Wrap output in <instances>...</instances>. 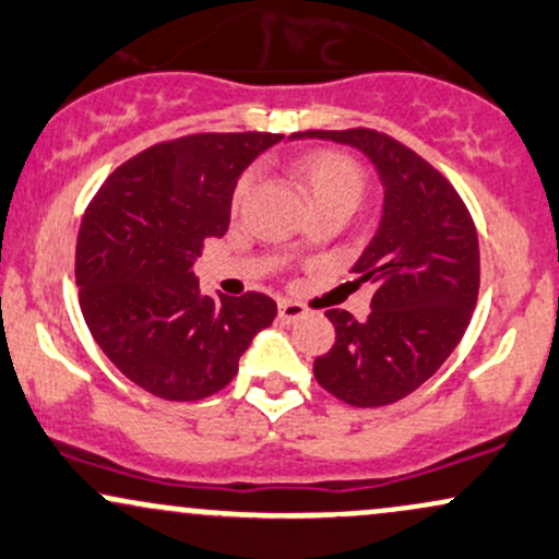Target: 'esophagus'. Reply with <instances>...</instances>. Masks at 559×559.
I'll return each instance as SVG.
<instances>
[{"label":"esophagus","instance_id":"1","mask_svg":"<svg viewBox=\"0 0 559 559\" xmlns=\"http://www.w3.org/2000/svg\"><path fill=\"white\" fill-rule=\"evenodd\" d=\"M307 314V307L299 305V301H288V299H281L278 301V318L284 322H297Z\"/></svg>","mask_w":559,"mask_h":559}]
</instances>
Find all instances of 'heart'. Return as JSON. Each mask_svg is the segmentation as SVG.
<instances>
[{"mask_svg":"<svg viewBox=\"0 0 559 559\" xmlns=\"http://www.w3.org/2000/svg\"><path fill=\"white\" fill-rule=\"evenodd\" d=\"M297 174L305 181L312 205L331 203V200H341V203L356 205L359 203L361 192H365V171L356 164L352 156L338 151H309L301 153L297 158ZM252 187V174L241 177L234 190V203H241Z\"/></svg>","mask_w":559,"mask_h":559,"instance_id":"1","label":"heart"}]
</instances>
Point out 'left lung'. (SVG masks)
Segmentation results:
<instances>
[{
	"label": "left lung",
	"instance_id": "left-lung-1",
	"mask_svg": "<svg viewBox=\"0 0 559 559\" xmlns=\"http://www.w3.org/2000/svg\"><path fill=\"white\" fill-rule=\"evenodd\" d=\"M352 145L382 185L378 231L352 271L374 284L365 322L328 309L335 344L314 359V380L359 408L388 406L427 382L461 344L479 297V237L455 187L435 166L378 130H309Z\"/></svg>",
	"mask_w": 559,
	"mask_h": 559
}]
</instances>
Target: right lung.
<instances>
[{
    "instance_id": "add662e5",
    "label": "right lung",
    "mask_w": 559,
    "mask_h": 559,
    "mask_svg": "<svg viewBox=\"0 0 559 559\" xmlns=\"http://www.w3.org/2000/svg\"><path fill=\"white\" fill-rule=\"evenodd\" d=\"M271 132H203L127 160L91 200L78 234L80 309L100 352L147 393L200 401L234 380L239 356L278 312L265 294L205 297L194 260L224 237L234 187Z\"/></svg>"
}]
</instances>
